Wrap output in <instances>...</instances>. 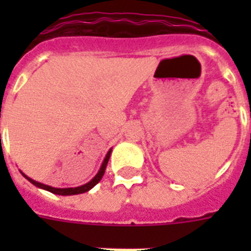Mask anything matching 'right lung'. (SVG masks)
<instances>
[{
	"mask_svg": "<svg viewBox=\"0 0 251 251\" xmlns=\"http://www.w3.org/2000/svg\"><path fill=\"white\" fill-rule=\"evenodd\" d=\"M109 156H110V151L108 153H106L105 159H104V161H102V165L101 168H100V171H99V173L96 176H95L94 178L91 179L90 182L86 183V185H82V186H78V187H68V189H57V187H52V186H48V185H43V183L40 182H36V181H33V179H31L29 177H27L25 175H22L25 176V178L28 179L29 182H32L35 186L37 187H41V189H45V190L50 191V193H53V194H58V195H74V194H82V193H86V191H88L90 189H92V187L96 185V183L100 181V179L102 178V176H104V173H105V169H106V164H108V161H109Z\"/></svg>",
	"mask_w": 251,
	"mask_h": 251,
	"instance_id": "right-lung-1",
	"label": "right lung"
}]
</instances>
